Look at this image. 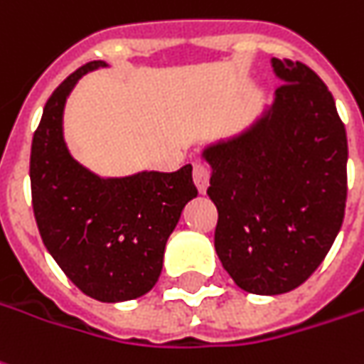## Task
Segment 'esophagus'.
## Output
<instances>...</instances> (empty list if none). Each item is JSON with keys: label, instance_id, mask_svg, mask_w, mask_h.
I'll list each match as a JSON object with an SVG mask.
<instances>
[{"label": "esophagus", "instance_id": "esophagus-1", "mask_svg": "<svg viewBox=\"0 0 364 364\" xmlns=\"http://www.w3.org/2000/svg\"><path fill=\"white\" fill-rule=\"evenodd\" d=\"M209 169H207V165H203V163H195L193 165V181L197 185V189L201 193L207 191V187H209Z\"/></svg>", "mask_w": 364, "mask_h": 364}]
</instances>
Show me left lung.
I'll return each mask as SVG.
<instances>
[{
    "instance_id": "8db88e82",
    "label": "left lung",
    "mask_w": 364,
    "mask_h": 364,
    "mask_svg": "<svg viewBox=\"0 0 364 364\" xmlns=\"http://www.w3.org/2000/svg\"><path fill=\"white\" fill-rule=\"evenodd\" d=\"M271 65L283 81L273 105L201 153L219 211L215 251L253 295L305 283L341 231L347 201V131L331 91L301 61L273 58Z\"/></svg>"
}]
</instances>
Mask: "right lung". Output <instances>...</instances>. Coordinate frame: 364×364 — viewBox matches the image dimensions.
<instances>
[{"label": "right lung", "mask_w": 364, "mask_h": 364, "mask_svg": "<svg viewBox=\"0 0 364 364\" xmlns=\"http://www.w3.org/2000/svg\"><path fill=\"white\" fill-rule=\"evenodd\" d=\"M89 61L47 99L31 143V199L37 229L69 281L101 303L149 293L163 269L165 245L183 207L197 197L193 167L99 177L73 159L63 137V109Z\"/></svg>", "instance_id": "right-lung-1"}]
</instances>
